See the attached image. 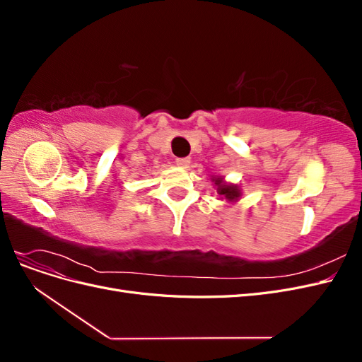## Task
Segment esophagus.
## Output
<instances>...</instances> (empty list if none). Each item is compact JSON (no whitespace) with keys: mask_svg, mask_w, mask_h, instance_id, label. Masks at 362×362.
Wrapping results in <instances>:
<instances>
[{"mask_svg":"<svg viewBox=\"0 0 362 362\" xmlns=\"http://www.w3.org/2000/svg\"><path fill=\"white\" fill-rule=\"evenodd\" d=\"M177 164H178L180 168L187 169V168L190 166V158H187V157H184V158H177Z\"/></svg>","mask_w":362,"mask_h":362,"instance_id":"esophagus-1","label":"esophagus"}]
</instances>
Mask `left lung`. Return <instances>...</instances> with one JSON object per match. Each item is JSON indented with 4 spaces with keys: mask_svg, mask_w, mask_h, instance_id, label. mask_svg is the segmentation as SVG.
<instances>
[{
    "mask_svg": "<svg viewBox=\"0 0 362 362\" xmlns=\"http://www.w3.org/2000/svg\"><path fill=\"white\" fill-rule=\"evenodd\" d=\"M216 187H217V193L221 194L222 199H226L229 202H235L240 199V196H242V192L234 184H228L223 181V178L221 177H216L213 178Z\"/></svg>",
    "mask_w": 362,
    "mask_h": 362,
    "instance_id": "8db88e82",
    "label": "left lung"
}]
</instances>
